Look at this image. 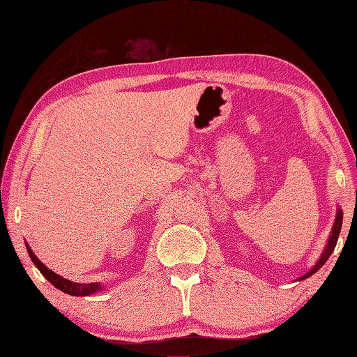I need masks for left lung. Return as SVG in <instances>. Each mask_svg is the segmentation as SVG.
<instances>
[{
    "instance_id": "obj_1",
    "label": "left lung",
    "mask_w": 357,
    "mask_h": 357,
    "mask_svg": "<svg viewBox=\"0 0 357 357\" xmlns=\"http://www.w3.org/2000/svg\"><path fill=\"white\" fill-rule=\"evenodd\" d=\"M342 218H344V212H342V209H340L339 206H337V209H336V218H335L333 227H331V232H330V236H328V240H327V244H326V248H324L319 259L316 261L314 266L310 268V271H308L304 276H301V278H298L296 281H303V280L308 278V276L314 275L324 264H326V261L330 258V255H331V253H333V250H335V248H336V243H337L339 234H340V227H342Z\"/></svg>"
}]
</instances>
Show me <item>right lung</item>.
<instances>
[{
  "label": "right lung",
  "mask_w": 357,
  "mask_h": 357,
  "mask_svg": "<svg viewBox=\"0 0 357 357\" xmlns=\"http://www.w3.org/2000/svg\"><path fill=\"white\" fill-rule=\"evenodd\" d=\"M26 248L29 252V257L30 259L33 261V264L38 267V271L44 275V278L52 282L54 287L59 289L61 291L67 293V295L71 296H90L93 293H98L104 290L105 286H102L100 282H91V284H81V282H73L70 280L62 278L58 273H54L53 271H50L49 267H45V264L43 261H39V258L35 255L33 250H31L30 245L26 243Z\"/></svg>",
  "instance_id": "obj_1"
}]
</instances>
